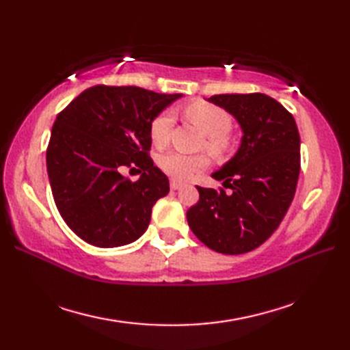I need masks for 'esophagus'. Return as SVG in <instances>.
<instances>
[{
  "mask_svg": "<svg viewBox=\"0 0 350 350\" xmlns=\"http://www.w3.org/2000/svg\"><path fill=\"white\" fill-rule=\"evenodd\" d=\"M180 187H182V183H180V182H177V180H174V179H171V180H170V188L173 189V191L179 189Z\"/></svg>",
  "mask_w": 350,
  "mask_h": 350,
  "instance_id": "1",
  "label": "esophagus"
}]
</instances>
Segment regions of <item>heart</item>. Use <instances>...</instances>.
Instances as JSON below:
<instances>
[{
	"instance_id": "heart-1",
	"label": "heart",
	"mask_w": 350,
	"mask_h": 350,
	"mask_svg": "<svg viewBox=\"0 0 350 350\" xmlns=\"http://www.w3.org/2000/svg\"><path fill=\"white\" fill-rule=\"evenodd\" d=\"M183 113L197 128L206 135V150L215 156H224L232 148V116L224 108L209 102H191L183 108ZM173 126V114L165 109L156 116L148 126L152 143L156 147H163L168 143L170 131ZM159 168L174 180L185 182L192 176L209 167V158L206 154H183L179 152H168L159 156Z\"/></svg>"
}]
</instances>
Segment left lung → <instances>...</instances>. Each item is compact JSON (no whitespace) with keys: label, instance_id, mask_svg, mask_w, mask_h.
Wrapping results in <instances>:
<instances>
[{"label":"left lung","instance_id":"left-lung-1","mask_svg":"<svg viewBox=\"0 0 350 350\" xmlns=\"http://www.w3.org/2000/svg\"><path fill=\"white\" fill-rule=\"evenodd\" d=\"M236 117L239 150L212 176L226 188H200L187 212L200 241L221 254L260 247L278 228L292 203L301 168V139L293 116L263 93L215 94L209 99Z\"/></svg>","mask_w":350,"mask_h":350}]
</instances>
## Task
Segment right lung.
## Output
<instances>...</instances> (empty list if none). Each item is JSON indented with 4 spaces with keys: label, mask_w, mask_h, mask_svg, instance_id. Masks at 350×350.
I'll return each mask as SVG.
<instances>
[{
    "label": "right lung",
    "mask_w": 350,
    "mask_h": 350,
    "mask_svg": "<svg viewBox=\"0 0 350 350\" xmlns=\"http://www.w3.org/2000/svg\"><path fill=\"white\" fill-rule=\"evenodd\" d=\"M180 94L98 84L58 113L46 148L52 197L66 224L100 248L146 232L152 207L168 194V177L150 158L148 126ZM124 167L138 169L137 183Z\"/></svg>",
    "instance_id": "1"
}]
</instances>
